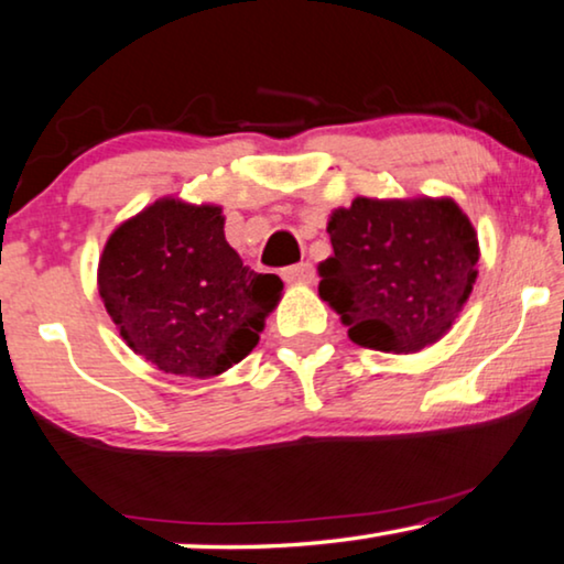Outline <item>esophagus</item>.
Here are the masks:
<instances>
[{
	"instance_id": "34e87169",
	"label": "esophagus",
	"mask_w": 564,
	"mask_h": 564,
	"mask_svg": "<svg viewBox=\"0 0 564 564\" xmlns=\"http://www.w3.org/2000/svg\"><path fill=\"white\" fill-rule=\"evenodd\" d=\"M284 282H292V284H310L315 280V269L310 262H300V264H292L282 272Z\"/></svg>"
}]
</instances>
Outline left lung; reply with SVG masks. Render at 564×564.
<instances>
[{"label": "left lung", "mask_w": 564, "mask_h": 564, "mask_svg": "<svg viewBox=\"0 0 564 564\" xmlns=\"http://www.w3.org/2000/svg\"><path fill=\"white\" fill-rule=\"evenodd\" d=\"M328 234L333 257L317 267V292L364 348L432 346L476 284V228L451 198H356L333 210Z\"/></svg>", "instance_id": "1"}]
</instances>
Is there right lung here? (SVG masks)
<instances>
[{
	"instance_id": "add662e5",
	"label": "right lung",
	"mask_w": 564,
	"mask_h": 564,
	"mask_svg": "<svg viewBox=\"0 0 564 564\" xmlns=\"http://www.w3.org/2000/svg\"><path fill=\"white\" fill-rule=\"evenodd\" d=\"M99 295L144 361L208 379L251 354L282 280L257 274L228 247L221 208L160 198L109 236Z\"/></svg>"
}]
</instances>
